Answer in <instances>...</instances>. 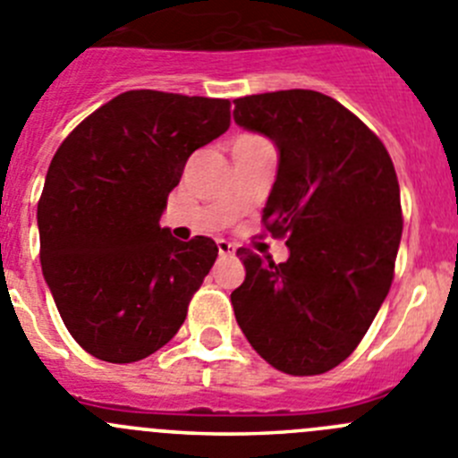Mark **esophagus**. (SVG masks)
Instances as JSON below:
<instances>
[{
    "label": "esophagus",
    "instance_id": "34e87169",
    "mask_svg": "<svg viewBox=\"0 0 458 458\" xmlns=\"http://www.w3.org/2000/svg\"><path fill=\"white\" fill-rule=\"evenodd\" d=\"M216 249H219V255H224V258L234 255V243L225 242V239H219V242H216Z\"/></svg>",
    "mask_w": 458,
    "mask_h": 458
}]
</instances>
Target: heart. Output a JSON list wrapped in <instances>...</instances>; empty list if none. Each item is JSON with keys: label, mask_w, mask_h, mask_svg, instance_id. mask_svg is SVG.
Listing matches in <instances>:
<instances>
[{"label": "heart", "mask_w": 458, "mask_h": 458, "mask_svg": "<svg viewBox=\"0 0 458 458\" xmlns=\"http://www.w3.org/2000/svg\"><path fill=\"white\" fill-rule=\"evenodd\" d=\"M242 138H253V135H242Z\"/></svg>", "instance_id": "heart-1"}]
</instances>
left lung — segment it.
<instances>
[{"mask_svg": "<svg viewBox=\"0 0 458 458\" xmlns=\"http://www.w3.org/2000/svg\"><path fill=\"white\" fill-rule=\"evenodd\" d=\"M234 122L277 147L262 221L289 246L282 264L237 250L246 280L230 293L234 318L273 369L327 373L364 339L391 289L403 237L391 156L361 119L314 89L234 99Z\"/></svg>", "mask_w": 458, "mask_h": 458, "instance_id": "1", "label": "left lung"}]
</instances>
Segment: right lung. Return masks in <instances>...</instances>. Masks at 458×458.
Instances as JSON below:
<instances>
[{"instance_id": "obj_1", "label": "right lung", "mask_w": 458, "mask_h": 458, "mask_svg": "<svg viewBox=\"0 0 458 458\" xmlns=\"http://www.w3.org/2000/svg\"><path fill=\"white\" fill-rule=\"evenodd\" d=\"M228 126V99L131 89L55 151L38 203L42 276L92 357L140 361L181 330L219 249L178 242L160 216L187 157Z\"/></svg>"}]
</instances>
